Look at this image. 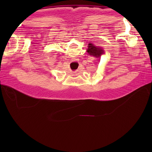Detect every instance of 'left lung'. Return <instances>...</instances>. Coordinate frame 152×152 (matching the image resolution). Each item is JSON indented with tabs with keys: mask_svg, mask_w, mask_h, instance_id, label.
<instances>
[{
	"mask_svg": "<svg viewBox=\"0 0 152 152\" xmlns=\"http://www.w3.org/2000/svg\"><path fill=\"white\" fill-rule=\"evenodd\" d=\"M90 56H93L96 57H100L103 53V50L101 48H96L92 44H88V49L87 50Z\"/></svg>",
	"mask_w": 152,
	"mask_h": 152,
	"instance_id": "8db88e82",
	"label": "left lung"
}]
</instances>
